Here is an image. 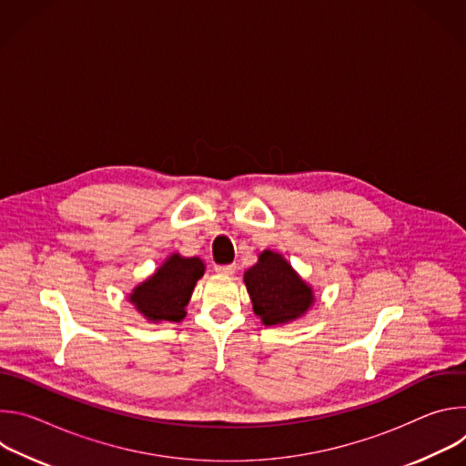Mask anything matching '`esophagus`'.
Masks as SVG:
<instances>
[{
  "mask_svg": "<svg viewBox=\"0 0 466 466\" xmlns=\"http://www.w3.org/2000/svg\"><path fill=\"white\" fill-rule=\"evenodd\" d=\"M238 265L236 263H227V265H216V273L219 275H232L236 271Z\"/></svg>",
  "mask_w": 466,
  "mask_h": 466,
  "instance_id": "1",
  "label": "esophagus"
}]
</instances>
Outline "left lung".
I'll use <instances>...</instances> for the list:
<instances>
[{
	"mask_svg": "<svg viewBox=\"0 0 466 466\" xmlns=\"http://www.w3.org/2000/svg\"><path fill=\"white\" fill-rule=\"evenodd\" d=\"M252 309L265 326H284L302 319L315 304L311 286L291 263L271 248L258 254V261L245 271Z\"/></svg>",
	"mask_w": 466,
	"mask_h": 466,
	"instance_id": "left-lung-1",
	"label": "left lung"
}]
</instances>
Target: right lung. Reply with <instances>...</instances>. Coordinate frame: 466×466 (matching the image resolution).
<instances>
[{"instance_id": "obj_1", "label": "right lung", "mask_w": 466, "mask_h": 466, "mask_svg": "<svg viewBox=\"0 0 466 466\" xmlns=\"http://www.w3.org/2000/svg\"><path fill=\"white\" fill-rule=\"evenodd\" d=\"M207 265L197 256L169 254L160 268L128 293V302L149 322H180Z\"/></svg>"}]
</instances>
